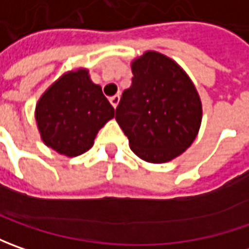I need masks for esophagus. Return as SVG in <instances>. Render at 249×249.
I'll list each match as a JSON object with an SVG mask.
<instances>
[{
  "instance_id": "34e87169",
  "label": "esophagus",
  "mask_w": 249,
  "mask_h": 249,
  "mask_svg": "<svg viewBox=\"0 0 249 249\" xmlns=\"http://www.w3.org/2000/svg\"><path fill=\"white\" fill-rule=\"evenodd\" d=\"M109 101H110V104H112V107H113V108H116V107H118V104H119V101H120V95L119 94H116V95L110 97Z\"/></svg>"
}]
</instances>
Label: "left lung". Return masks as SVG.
Masks as SVG:
<instances>
[{"label": "left lung", "mask_w": 249, "mask_h": 249, "mask_svg": "<svg viewBox=\"0 0 249 249\" xmlns=\"http://www.w3.org/2000/svg\"><path fill=\"white\" fill-rule=\"evenodd\" d=\"M131 71L134 77L115 118L137 157L152 163L172 160L198 134L202 119L198 92L176 62L155 51L137 58Z\"/></svg>", "instance_id": "8db88e82"}]
</instances>
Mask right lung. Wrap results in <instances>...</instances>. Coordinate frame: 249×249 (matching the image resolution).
Listing matches in <instances>:
<instances>
[{"mask_svg":"<svg viewBox=\"0 0 249 249\" xmlns=\"http://www.w3.org/2000/svg\"><path fill=\"white\" fill-rule=\"evenodd\" d=\"M115 116V109L89 72L63 74L44 92L36 107L43 141L66 157H77L94 144L98 130Z\"/></svg>","mask_w":249,"mask_h":249,"instance_id":"obj_1","label":"right lung"}]
</instances>
